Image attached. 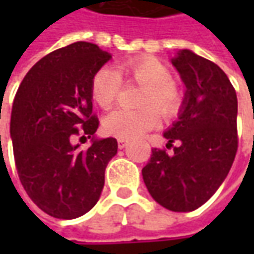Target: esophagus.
Returning <instances> with one entry per match:
<instances>
[{"label":"esophagus","instance_id":"obj_1","mask_svg":"<svg viewBox=\"0 0 254 254\" xmlns=\"http://www.w3.org/2000/svg\"><path fill=\"white\" fill-rule=\"evenodd\" d=\"M117 144H119V148L123 150V148L127 145V140H126V138H117Z\"/></svg>","mask_w":254,"mask_h":254}]
</instances>
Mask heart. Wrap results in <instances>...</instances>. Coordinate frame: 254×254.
<instances>
[{"mask_svg": "<svg viewBox=\"0 0 254 254\" xmlns=\"http://www.w3.org/2000/svg\"><path fill=\"white\" fill-rule=\"evenodd\" d=\"M122 79L144 87L140 110L119 109L103 122L104 131L119 138H135L160 124V114L172 119L180 113L184 96L172 80V72L157 58L144 56L117 66V70L102 67L93 76L92 96L102 109H110L122 92Z\"/></svg>", "mask_w": 254, "mask_h": 254, "instance_id": "heart-1", "label": "heart"}]
</instances>
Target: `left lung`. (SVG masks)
<instances>
[{"label": "left lung", "instance_id": "8db88e82", "mask_svg": "<svg viewBox=\"0 0 254 254\" xmlns=\"http://www.w3.org/2000/svg\"><path fill=\"white\" fill-rule=\"evenodd\" d=\"M172 64L187 87L178 122L164 132L174 152L152 148L142 180L154 199L172 212L202 206L225 181L238 151V97L219 66L182 49Z\"/></svg>", "mask_w": 254, "mask_h": 254}]
</instances>
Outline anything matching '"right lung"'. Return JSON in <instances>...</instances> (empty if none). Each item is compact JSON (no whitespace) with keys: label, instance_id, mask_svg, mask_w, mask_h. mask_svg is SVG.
Instances as JSON below:
<instances>
[{"label":"right lung","instance_id":"right-lung-1","mask_svg":"<svg viewBox=\"0 0 254 254\" xmlns=\"http://www.w3.org/2000/svg\"><path fill=\"white\" fill-rule=\"evenodd\" d=\"M110 58L94 44L67 45L35 64L15 94L9 130L18 177L38 208L58 219L97 203L117 154L116 138H94L92 80ZM79 133L93 140L84 152L71 142Z\"/></svg>","mask_w":254,"mask_h":254}]
</instances>
